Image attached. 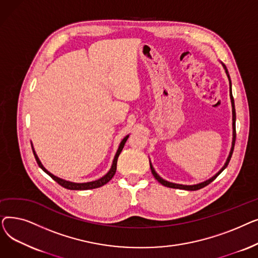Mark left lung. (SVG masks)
Masks as SVG:
<instances>
[{
  "instance_id": "1",
  "label": "left lung",
  "mask_w": 258,
  "mask_h": 258,
  "mask_svg": "<svg viewBox=\"0 0 258 258\" xmlns=\"http://www.w3.org/2000/svg\"><path fill=\"white\" fill-rule=\"evenodd\" d=\"M223 66H224V68H225V71H226V74H227V76H228V78H229V84H230V98H231V103H232V114H233V124H232V126H233V141H232V147H231V151H230V154H229V157H228V159H227V161H226V163H225V165L223 166V168L216 173L215 175H213V177L211 178V179H209V180H207V181H205V182H203V183H200V184H197V185H181V184H174V183H170V182H167V181H165V180H163L162 178H160V175H158V173L155 171V169H154V167L152 166V164H151V162H150V165H151V169H152V173L154 174V177H155V179L159 182V183H161L162 185H164V186H166V187H169V188H178V189H185V190H199V189H201V188H203V187H205V186H207V185H209L212 181H214L216 178H218V175L228 166V164H229V162H230V159H231V157H232V154H233V150H234V144H235V138H236V131H235V119H236V115H235V107H234V99H233V96H232V90H231V80H230V76H229V73H228V70H227V68H226V66L223 63Z\"/></svg>"
}]
</instances>
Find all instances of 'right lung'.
I'll return each mask as SVG.
<instances>
[{"mask_svg": "<svg viewBox=\"0 0 258 258\" xmlns=\"http://www.w3.org/2000/svg\"><path fill=\"white\" fill-rule=\"evenodd\" d=\"M127 138H128V136H126L123 140L121 141V143H120V145H119V148H118V151H117V153H116V155H115V158H114L113 164H112V167H111L110 171H108L105 175H103V177H102L101 179L96 180V181H93V182H88V183H73V182H69V181H66V180H62V179H59V178L55 177V175H53L51 172H49V171L43 166V164L40 163V161H39V159L37 158V156H36V154H35L33 148H32V150H33V155H34V157H35V160H36V162H37L38 166H39L40 168H42L47 174H49L50 177H51L54 181L57 182L60 186L67 188V189H70V190H87V189H94V188L101 187V186H103L104 184H106L108 181H110V180L114 177V174H115L116 169H117V160H118V157H119L121 151L123 150L124 144H125Z\"/></svg>", "mask_w": 258, "mask_h": 258, "instance_id": "add662e5", "label": "right lung"}]
</instances>
